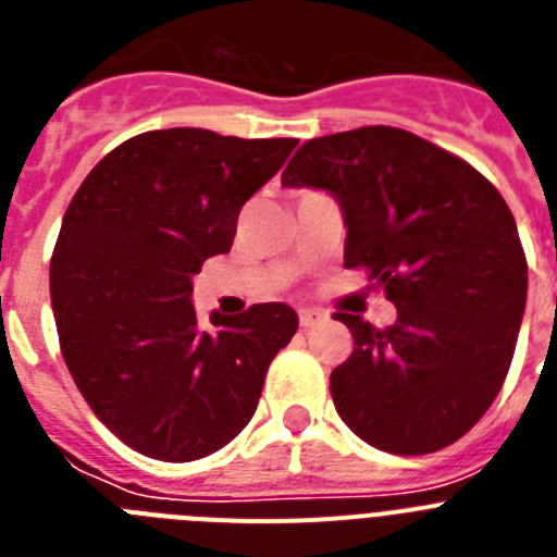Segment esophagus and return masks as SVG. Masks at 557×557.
<instances>
[{
  "mask_svg": "<svg viewBox=\"0 0 557 557\" xmlns=\"http://www.w3.org/2000/svg\"><path fill=\"white\" fill-rule=\"evenodd\" d=\"M323 321H326V314H323L321 309H301V312H298V323H301V329L321 326Z\"/></svg>",
  "mask_w": 557,
  "mask_h": 557,
  "instance_id": "1",
  "label": "esophagus"
}]
</instances>
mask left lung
<instances>
[{"instance_id": "8db88e82", "label": "left lung", "mask_w": 557, "mask_h": 557, "mask_svg": "<svg viewBox=\"0 0 557 557\" xmlns=\"http://www.w3.org/2000/svg\"><path fill=\"white\" fill-rule=\"evenodd\" d=\"M282 184L332 191L346 268H366L398 312L387 329L334 314L354 337L332 371L339 418L391 455L455 444L502 391L528 304L508 203L471 164L387 125L304 141Z\"/></svg>"}]
</instances>
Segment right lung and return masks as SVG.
Masks as SVG:
<instances>
[{"label": "right lung", "mask_w": 557, "mask_h": 557, "mask_svg": "<svg viewBox=\"0 0 557 557\" xmlns=\"http://www.w3.org/2000/svg\"><path fill=\"white\" fill-rule=\"evenodd\" d=\"M295 145L203 127L139 133L88 172L63 214L49 264L63 359L102 424L152 460L231 444L298 329L287 304L211 314L218 332L191 307V275L228 253L245 200Z\"/></svg>", "instance_id": "add662e5"}]
</instances>
